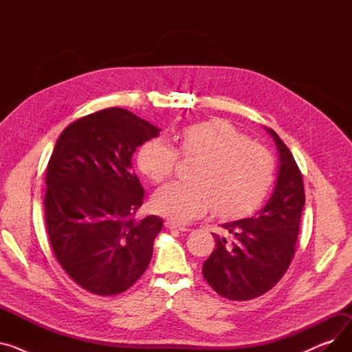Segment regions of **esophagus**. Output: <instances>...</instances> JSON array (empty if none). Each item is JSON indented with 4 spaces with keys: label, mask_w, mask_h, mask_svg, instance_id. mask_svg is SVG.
Instances as JSON below:
<instances>
[{
    "label": "esophagus",
    "mask_w": 352,
    "mask_h": 352,
    "mask_svg": "<svg viewBox=\"0 0 352 352\" xmlns=\"http://www.w3.org/2000/svg\"><path fill=\"white\" fill-rule=\"evenodd\" d=\"M165 227L168 228V230H175V231H181V232H184V231H190V228H188V227H186V226H179V224H177V223H173V221H165Z\"/></svg>",
    "instance_id": "obj_1"
}]
</instances>
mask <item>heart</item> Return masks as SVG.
Returning <instances> with one entry per match:
<instances>
[{"label":"heart","instance_id":"obj_1","mask_svg":"<svg viewBox=\"0 0 352 352\" xmlns=\"http://www.w3.org/2000/svg\"><path fill=\"white\" fill-rule=\"evenodd\" d=\"M178 150L164 140L146 141L138 151L140 170L153 182L175 171L182 157L198 158L191 182H171L153 198L154 210L175 223L204 215L214 208L221 218L241 217L264 199L272 178L274 158L265 146L248 141L227 121L188 125L177 134Z\"/></svg>","mask_w":352,"mask_h":352}]
</instances>
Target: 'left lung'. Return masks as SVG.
<instances>
[{
  "instance_id": "1",
  "label": "left lung",
  "mask_w": 352,
  "mask_h": 352,
  "mask_svg": "<svg viewBox=\"0 0 352 352\" xmlns=\"http://www.w3.org/2000/svg\"><path fill=\"white\" fill-rule=\"evenodd\" d=\"M280 153L275 188L264 208L251 218L223 227L231 241L215 236V250L202 264V275L221 297L248 301L270 291L287 272L295 254L305 204L302 174L288 146L267 128Z\"/></svg>"
}]
</instances>
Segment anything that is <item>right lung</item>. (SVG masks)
I'll return each mask as SVG.
<instances>
[{
    "label": "right lung",
    "mask_w": 352,
    "mask_h": 352,
    "mask_svg": "<svg viewBox=\"0 0 352 352\" xmlns=\"http://www.w3.org/2000/svg\"><path fill=\"white\" fill-rule=\"evenodd\" d=\"M161 129L122 108L69 124L54 146L44 198L50 243L63 270L84 289L109 297L145 272L162 219L135 221L144 188L131 158Z\"/></svg>",
    "instance_id": "1"
}]
</instances>
